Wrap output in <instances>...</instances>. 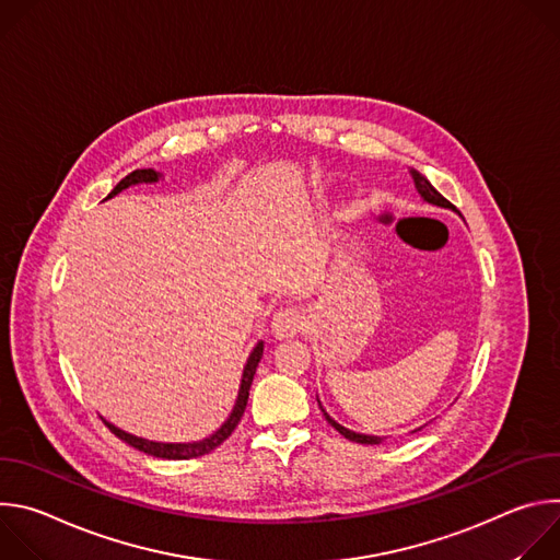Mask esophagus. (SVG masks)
Masks as SVG:
<instances>
[{"mask_svg":"<svg viewBox=\"0 0 560 560\" xmlns=\"http://www.w3.org/2000/svg\"><path fill=\"white\" fill-rule=\"evenodd\" d=\"M303 328H305V316L296 307H283L272 318V335L279 341L296 337L299 332H303Z\"/></svg>","mask_w":560,"mask_h":560,"instance_id":"34e87169","label":"esophagus"}]
</instances>
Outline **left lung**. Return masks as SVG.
<instances>
[{
  "mask_svg": "<svg viewBox=\"0 0 560 560\" xmlns=\"http://www.w3.org/2000/svg\"><path fill=\"white\" fill-rule=\"evenodd\" d=\"M412 179H415V186H417V190H419V195H421V199L423 201H428V203H432V206H439V208H450V210H454V206L419 173V171H412ZM316 401H318V396H316ZM318 408H322V412H324V417H326V421L339 432V434H343L348 441H354V443H363V445H378V443H383V436H370V434H359V432H352V430H348V428H343V425H339L326 410H324V406H322V401H318ZM421 430V428H419ZM419 430H415V432H419Z\"/></svg>",
  "mask_w": 560,
  "mask_h": 560,
  "instance_id": "left-lung-1",
  "label": "left lung"
}]
</instances>
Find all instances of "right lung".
<instances>
[{
  "instance_id": "right-lung-1",
  "label": "right lung",
  "mask_w": 560,
  "mask_h": 560,
  "mask_svg": "<svg viewBox=\"0 0 560 560\" xmlns=\"http://www.w3.org/2000/svg\"><path fill=\"white\" fill-rule=\"evenodd\" d=\"M159 177H162V173H156L152 168H143V171H135L130 173L128 177H124L106 199L119 195L121 190L130 188V186H137V184H154L159 182ZM264 357V341H259L255 346V350L250 352L248 357V363L244 368V374H242V385H238V394H236V404L230 412V417L225 419V423L214 432L210 434L208 439H201V441H195V443H159V441H148V439H141V436H135V434H128L124 430H119L117 425L104 421L108 425V430L119 436L124 443L137 447L139 452L143 454H150V456H156V458H166V460H186V458H197V456H203L208 452H212L214 447H219L232 432L234 428L238 425V421H242L244 412H246V406H248V396H250V385H253V378H255V372H257V365Z\"/></svg>"
}]
</instances>
